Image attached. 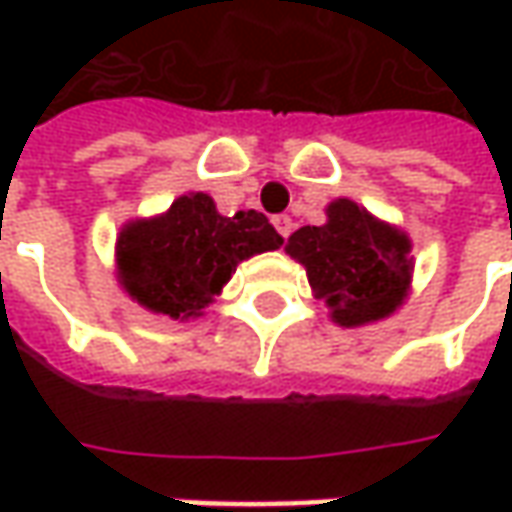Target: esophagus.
<instances>
[{"label":"esophagus","mask_w":512,"mask_h":512,"mask_svg":"<svg viewBox=\"0 0 512 512\" xmlns=\"http://www.w3.org/2000/svg\"><path fill=\"white\" fill-rule=\"evenodd\" d=\"M273 227L279 230L282 239H287V236L293 233V219H290V216H276V219H273Z\"/></svg>","instance_id":"1"}]
</instances>
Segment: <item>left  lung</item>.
I'll return each mask as SVG.
<instances>
[{
    "instance_id": "1",
    "label": "left lung",
    "mask_w": 512,
    "mask_h": 512,
    "mask_svg": "<svg viewBox=\"0 0 512 512\" xmlns=\"http://www.w3.org/2000/svg\"><path fill=\"white\" fill-rule=\"evenodd\" d=\"M325 213V225L299 227L285 245L290 259L307 270L313 296L325 299L339 327L393 316L413 282L410 236L353 199H333Z\"/></svg>"
}]
</instances>
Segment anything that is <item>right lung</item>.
I'll return each mask as SVG.
<instances>
[{
    "mask_svg": "<svg viewBox=\"0 0 512 512\" xmlns=\"http://www.w3.org/2000/svg\"><path fill=\"white\" fill-rule=\"evenodd\" d=\"M282 242L265 213L222 216L207 193H185L165 213L122 225L116 282L139 307L187 322L205 313L245 259Z\"/></svg>",
    "mask_w": 512,
    "mask_h": 512,
    "instance_id": "obj_1",
    "label": "right lung"
}]
</instances>
